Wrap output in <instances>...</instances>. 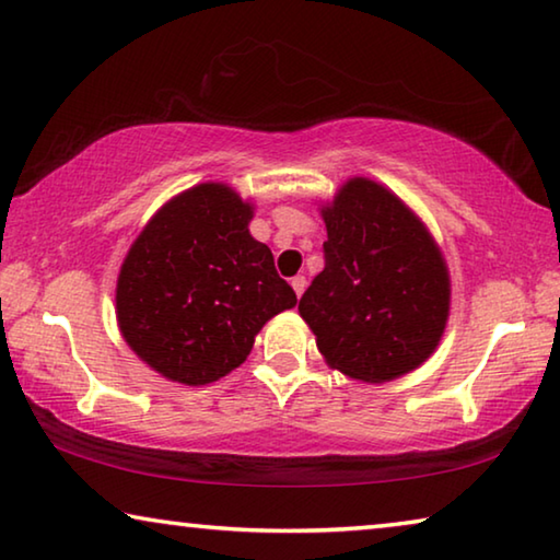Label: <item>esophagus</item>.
Instances as JSON below:
<instances>
[{
  "instance_id": "obj_1",
  "label": "esophagus",
  "mask_w": 560,
  "mask_h": 560,
  "mask_svg": "<svg viewBox=\"0 0 560 560\" xmlns=\"http://www.w3.org/2000/svg\"><path fill=\"white\" fill-rule=\"evenodd\" d=\"M291 289L296 291V296H301L303 289H306V277H301V273H299V277H293L291 279Z\"/></svg>"
}]
</instances>
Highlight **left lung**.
Listing matches in <instances>:
<instances>
[{
	"label": "left lung",
	"mask_w": 560,
	"mask_h": 560,
	"mask_svg": "<svg viewBox=\"0 0 560 560\" xmlns=\"http://www.w3.org/2000/svg\"><path fill=\"white\" fill-rule=\"evenodd\" d=\"M326 269L299 301L326 365L383 385L438 350L450 320L447 259L428 224L390 187L348 177L318 205Z\"/></svg>",
	"instance_id": "8db88e82"
}]
</instances>
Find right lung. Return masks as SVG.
I'll return each mask as SVG.
<instances>
[{
	"label": "right lung",
	"mask_w": 560,
	"mask_h": 560,
	"mask_svg": "<svg viewBox=\"0 0 560 560\" xmlns=\"http://www.w3.org/2000/svg\"><path fill=\"white\" fill-rule=\"evenodd\" d=\"M254 210L210 179L170 197L132 240L116 281L118 330L165 381H220L273 316L296 306L271 249L249 232Z\"/></svg>",
	"instance_id": "1"
}]
</instances>
